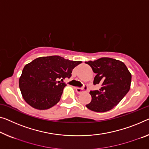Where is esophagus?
<instances>
[{"instance_id":"esophagus-1","label":"esophagus","mask_w":149,"mask_h":149,"mask_svg":"<svg viewBox=\"0 0 149 149\" xmlns=\"http://www.w3.org/2000/svg\"><path fill=\"white\" fill-rule=\"evenodd\" d=\"M88 90V86L86 85H84L82 88H75V90L76 92L78 93V94H81L83 92H85V91H87Z\"/></svg>"}]
</instances>
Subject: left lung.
I'll return each mask as SVG.
<instances>
[{"label":"left lung","instance_id":"8db88e82","mask_svg":"<svg viewBox=\"0 0 149 149\" xmlns=\"http://www.w3.org/2000/svg\"><path fill=\"white\" fill-rule=\"evenodd\" d=\"M85 63L96 74L94 79V85L101 86L98 90L90 91L92 100L86 106L97 112L110 110L129 91L131 74L123 62L109 57H102Z\"/></svg>","mask_w":149,"mask_h":149}]
</instances>
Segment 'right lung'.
Returning a JSON list of instances; mask_svg holds the SVG:
<instances>
[{
  "mask_svg": "<svg viewBox=\"0 0 149 149\" xmlns=\"http://www.w3.org/2000/svg\"><path fill=\"white\" fill-rule=\"evenodd\" d=\"M57 55L41 57L26 64L19 78V88L28 104L35 109L47 110L60 100L63 82L72 76V70L81 63ZM61 79L62 82L57 81Z\"/></svg>",
  "mask_w": 149,
  "mask_h": 149,
  "instance_id": "1",
  "label": "right lung"
}]
</instances>
